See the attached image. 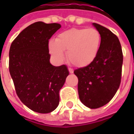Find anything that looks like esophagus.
Instances as JSON below:
<instances>
[{"instance_id":"1","label":"esophagus","mask_w":134,"mask_h":134,"mask_svg":"<svg viewBox=\"0 0 134 134\" xmlns=\"http://www.w3.org/2000/svg\"><path fill=\"white\" fill-rule=\"evenodd\" d=\"M69 73H71V74H72L73 72H74V70L72 69H69Z\"/></svg>"}]
</instances>
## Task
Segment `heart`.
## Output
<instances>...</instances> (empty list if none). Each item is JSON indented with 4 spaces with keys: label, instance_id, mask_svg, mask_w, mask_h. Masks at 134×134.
Wrapping results in <instances>:
<instances>
[{
    "label": "heart",
    "instance_id": "b5f03b06",
    "mask_svg": "<svg viewBox=\"0 0 134 134\" xmlns=\"http://www.w3.org/2000/svg\"><path fill=\"white\" fill-rule=\"evenodd\" d=\"M100 43V35L95 28H72L63 31L48 43L50 53L57 60L67 59L76 67H85L95 59Z\"/></svg>",
    "mask_w": 134,
    "mask_h": 134
}]
</instances>
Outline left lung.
I'll use <instances>...</instances> for the list:
<instances>
[{
  "mask_svg": "<svg viewBox=\"0 0 134 134\" xmlns=\"http://www.w3.org/2000/svg\"><path fill=\"white\" fill-rule=\"evenodd\" d=\"M92 25L100 35V44L95 59L87 66L75 70L78 78L80 101L91 109L107 104L119 87L123 54L120 42L110 30L96 23Z\"/></svg>",
  "mask_w": 134,
  "mask_h": 134,
  "instance_id": "8db88e82",
  "label": "left lung"
}]
</instances>
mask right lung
Masks as SVG:
<instances>
[{
    "instance_id": "1",
    "label": "right lung",
    "mask_w": 134,
    "mask_h": 134,
    "mask_svg": "<svg viewBox=\"0 0 134 134\" xmlns=\"http://www.w3.org/2000/svg\"><path fill=\"white\" fill-rule=\"evenodd\" d=\"M60 27L57 23L35 22L18 34L9 49V69L17 95L39 113H48L58 107L59 90L69 74L65 65L50 63L48 41Z\"/></svg>"
}]
</instances>
